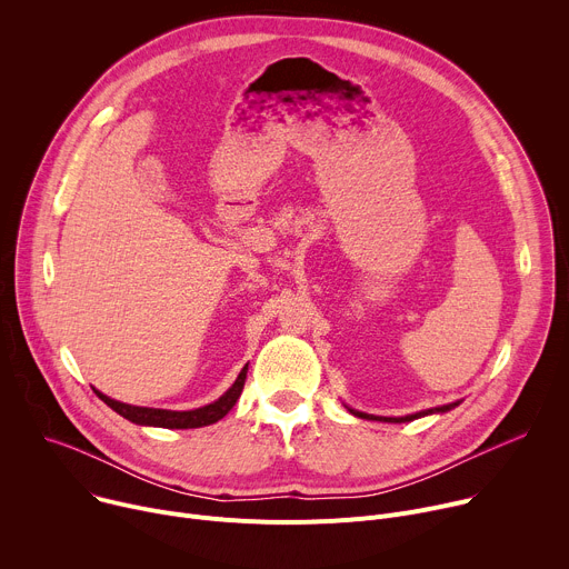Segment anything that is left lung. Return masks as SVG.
Instances as JSON below:
<instances>
[{
    "label": "left lung",
    "mask_w": 569,
    "mask_h": 569,
    "mask_svg": "<svg viewBox=\"0 0 569 569\" xmlns=\"http://www.w3.org/2000/svg\"><path fill=\"white\" fill-rule=\"evenodd\" d=\"M459 402H461V400H455V402H448V405H439V408H432V410H421V412H415V415H408V417H373V415H367V412H358V410L349 408V405H347V410H349L353 417H358V419H367V421H382V423H410V421H415V419H421V417H430V415H446V412L455 410Z\"/></svg>",
    "instance_id": "left-lung-1"
}]
</instances>
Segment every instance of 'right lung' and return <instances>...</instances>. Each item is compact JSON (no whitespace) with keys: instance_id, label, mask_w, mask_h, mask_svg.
Masks as SVG:
<instances>
[{"instance_id":"right-lung-1","label":"right lung","mask_w":569,"mask_h":569,"mask_svg":"<svg viewBox=\"0 0 569 569\" xmlns=\"http://www.w3.org/2000/svg\"><path fill=\"white\" fill-rule=\"evenodd\" d=\"M246 378H248V365L240 369L233 385L220 398H216L209 405H202V408L182 410V412L161 410V408H139V405L114 400V398L106 396L99 389H94V391L108 405V408H112L117 415H121L130 423L150 426V428H167V430H191V428H204V426H211V423L220 421L236 405V400L242 391V385H246Z\"/></svg>"}]
</instances>
